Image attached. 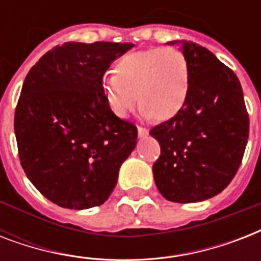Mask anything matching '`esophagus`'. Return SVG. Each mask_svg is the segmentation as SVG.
Wrapping results in <instances>:
<instances>
[{
	"label": "esophagus",
	"instance_id": "1",
	"mask_svg": "<svg viewBox=\"0 0 261 261\" xmlns=\"http://www.w3.org/2000/svg\"><path fill=\"white\" fill-rule=\"evenodd\" d=\"M149 134V131H147V128H145L143 126H138V135L139 137H145V135Z\"/></svg>",
	"mask_w": 261,
	"mask_h": 261
}]
</instances>
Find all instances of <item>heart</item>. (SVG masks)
<instances>
[{
	"label": "heart",
	"instance_id": "heart-1",
	"mask_svg": "<svg viewBox=\"0 0 261 261\" xmlns=\"http://www.w3.org/2000/svg\"><path fill=\"white\" fill-rule=\"evenodd\" d=\"M112 73L102 81V92L120 118L130 114L138 98L142 114L157 120L173 118L186 104L190 66L186 55L174 47L127 53L116 61Z\"/></svg>",
	"mask_w": 261,
	"mask_h": 261
}]
</instances>
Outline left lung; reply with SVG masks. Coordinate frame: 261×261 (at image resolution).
Segmentation results:
<instances>
[{
    "label": "left lung",
    "mask_w": 261,
    "mask_h": 261,
    "mask_svg": "<svg viewBox=\"0 0 261 261\" xmlns=\"http://www.w3.org/2000/svg\"><path fill=\"white\" fill-rule=\"evenodd\" d=\"M190 66L186 104L150 130L161 147L153 165L164 198L194 203L222 192L243 161L249 137L241 84L230 67L194 42L174 40Z\"/></svg>",
    "instance_id": "8db88e82"
}]
</instances>
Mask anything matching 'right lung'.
Instances as JSON below:
<instances>
[{
	"mask_svg": "<svg viewBox=\"0 0 261 261\" xmlns=\"http://www.w3.org/2000/svg\"><path fill=\"white\" fill-rule=\"evenodd\" d=\"M133 43L67 42L28 71L14 112L21 167L40 194L65 208L100 206L138 138L102 92L111 63Z\"/></svg>",
	"mask_w": 261,
	"mask_h": 261,
	"instance_id": "add662e5",
	"label": "right lung"
}]
</instances>
